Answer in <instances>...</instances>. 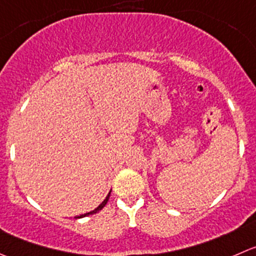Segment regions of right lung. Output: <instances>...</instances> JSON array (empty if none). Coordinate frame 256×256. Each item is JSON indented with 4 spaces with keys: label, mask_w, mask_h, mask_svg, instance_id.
<instances>
[{
    "label": "right lung",
    "mask_w": 256,
    "mask_h": 256,
    "mask_svg": "<svg viewBox=\"0 0 256 256\" xmlns=\"http://www.w3.org/2000/svg\"><path fill=\"white\" fill-rule=\"evenodd\" d=\"M110 194H111V191H110V192H108V196H106V198H105V200H104V202H101V204H100V205H98V208H96V209H94V210H92V212H86V214H82V215H78V216H75V218H76V219H81V218H85V216H88V215H92V214H96V212H100V210H101V209H102V208H104V206H105V205H106V204H108V199H110Z\"/></svg>",
    "instance_id": "right-lung-1"
}]
</instances>
